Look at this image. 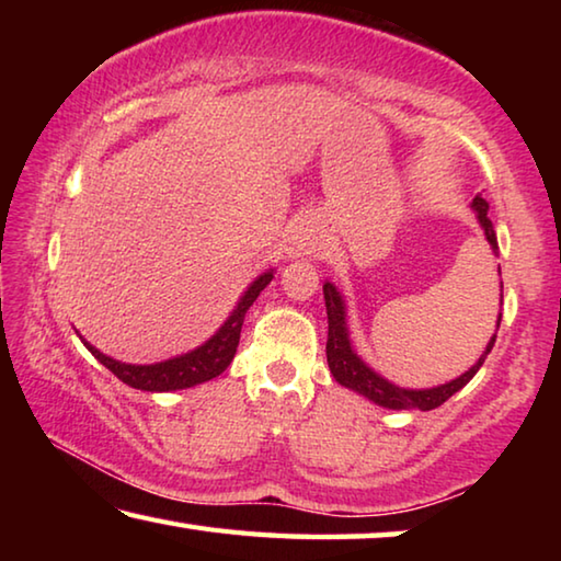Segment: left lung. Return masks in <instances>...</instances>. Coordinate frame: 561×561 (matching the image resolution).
<instances>
[{
  "instance_id": "8db88e82",
  "label": "left lung",
  "mask_w": 561,
  "mask_h": 561,
  "mask_svg": "<svg viewBox=\"0 0 561 561\" xmlns=\"http://www.w3.org/2000/svg\"><path fill=\"white\" fill-rule=\"evenodd\" d=\"M488 207L490 205L485 197L480 195L472 197V210L478 213V222L482 230H485L490 247L497 252V234L488 217ZM324 301H327V317H329L327 360H329L331 374H334V378L341 386L360 393L364 398H368V401H374L376 405L391 408V411H411V408H417V411H433V408L443 405L453 393H458L462 386L470 383V378L480 371L482 364H485V358L492 351V346H495V339H497V331H495L492 339L488 341L485 354L478 358V364H474L470 371L453 378L450 383H443L435 388H417V391H413V388H401L391 383L388 378L376 374L371 366H366L364 360H360V356L356 354L354 346H351V339H348L344 297H341L339 289L331 282L324 284ZM500 319L502 317H497V329H500Z\"/></svg>"
}]
</instances>
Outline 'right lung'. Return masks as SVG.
<instances>
[{"mask_svg": "<svg viewBox=\"0 0 561 561\" xmlns=\"http://www.w3.org/2000/svg\"><path fill=\"white\" fill-rule=\"evenodd\" d=\"M272 277H274V270L260 274V277L247 287V291L242 294L240 301H237V307L232 309V314L227 317L225 324L215 331V336L207 339L203 346L187 351L183 356L160 360V364L136 366V364H123V360L101 354V351L96 346H91L87 339L81 341L83 346H87L113 376H118L123 383L130 388H138V391L163 393V391H180V388L205 383L210 381V378L220 376L225 368L232 364L237 344H240V331L244 324L247 309L252 307L254 299L260 297V291L267 287Z\"/></svg>", "mask_w": 561, "mask_h": 561, "instance_id": "1", "label": "right lung"}]
</instances>
